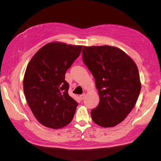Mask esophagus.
I'll return each instance as SVG.
<instances>
[{"label": "esophagus", "instance_id": "34e87169", "mask_svg": "<svg viewBox=\"0 0 161 161\" xmlns=\"http://www.w3.org/2000/svg\"><path fill=\"white\" fill-rule=\"evenodd\" d=\"M85 96H86V94H85V93H83L82 95H80V96H79V98H80V100H83V99L85 98Z\"/></svg>", "mask_w": 161, "mask_h": 161}]
</instances>
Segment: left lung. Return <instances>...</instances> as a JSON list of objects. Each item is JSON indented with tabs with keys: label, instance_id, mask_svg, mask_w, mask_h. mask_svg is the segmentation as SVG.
<instances>
[{
	"label": "left lung",
	"instance_id": "1",
	"mask_svg": "<svg viewBox=\"0 0 161 161\" xmlns=\"http://www.w3.org/2000/svg\"><path fill=\"white\" fill-rule=\"evenodd\" d=\"M82 58L95 79L100 101L91 110L100 126H115L123 121L137 101L141 89L140 76L133 60L119 48L84 46Z\"/></svg>",
	"mask_w": 161,
	"mask_h": 161
}]
</instances>
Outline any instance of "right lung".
I'll list each match as a JSON object with an SVG mask.
<instances>
[{"mask_svg":"<svg viewBox=\"0 0 161 161\" xmlns=\"http://www.w3.org/2000/svg\"><path fill=\"white\" fill-rule=\"evenodd\" d=\"M82 48L49 42L38 50L27 65L23 79L26 101L36 119L48 128L61 129L73 119L78 103L69 95L65 73Z\"/></svg>","mask_w":161,"mask_h":161,"instance_id":"add662e5","label":"right lung"}]
</instances>
